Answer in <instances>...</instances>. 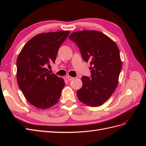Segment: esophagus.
<instances>
[{
    "label": "esophagus",
    "instance_id": "1",
    "mask_svg": "<svg viewBox=\"0 0 146 146\" xmlns=\"http://www.w3.org/2000/svg\"><path fill=\"white\" fill-rule=\"evenodd\" d=\"M66 78L68 79V81H71V80H73L74 79V77L72 76H67Z\"/></svg>",
    "mask_w": 146,
    "mask_h": 146
}]
</instances>
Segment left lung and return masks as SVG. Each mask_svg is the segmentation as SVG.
<instances>
[{
	"instance_id": "1",
	"label": "left lung",
	"mask_w": 146,
	"mask_h": 146,
	"mask_svg": "<svg viewBox=\"0 0 146 146\" xmlns=\"http://www.w3.org/2000/svg\"><path fill=\"white\" fill-rule=\"evenodd\" d=\"M69 38L78 46L83 60L92 66V77L82 76L83 86L77 90V97L88 106H100L118 85L122 69L119 49L109 37L97 31H76Z\"/></svg>"
}]
</instances>
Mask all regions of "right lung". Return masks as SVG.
<instances>
[{
  "label": "right lung",
  "mask_w": 146,
  "mask_h": 146,
  "mask_svg": "<svg viewBox=\"0 0 146 146\" xmlns=\"http://www.w3.org/2000/svg\"><path fill=\"white\" fill-rule=\"evenodd\" d=\"M69 31L41 33L24 46L17 59V80L21 92L31 104L46 109L60 100L64 80L49 73L47 67L54 63L59 48Z\"/></svg>",
  "instance_id": "obj_1"
}]
</instances>
